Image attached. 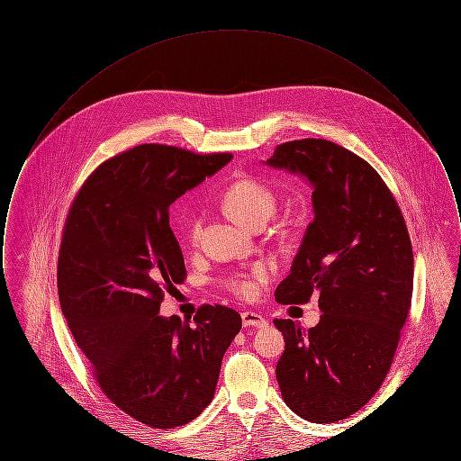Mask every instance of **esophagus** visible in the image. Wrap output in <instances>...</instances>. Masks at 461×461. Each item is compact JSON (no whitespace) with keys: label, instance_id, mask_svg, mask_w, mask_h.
<instances>
[{"label":"esophagus","instance_id":"esophagus-1","mask_svg":"<svg viewBox=\"0 0 461 461\" xmlns=\"http://www.w3.org/2000/svg\"><path fill=\"white\" fill-rule=\"evenodd\" d=\"M241 321L245 327H266L267 321L266 318L261 316L259 312H254V311H243L241 312Z\"/></svg>","mask_w":461,"mask_h":461}]
</instances>
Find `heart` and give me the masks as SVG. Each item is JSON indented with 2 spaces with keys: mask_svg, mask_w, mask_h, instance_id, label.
Listing matches in <instances>:
<instances>
[{
  "mask_svg": "<svg viewBox=\"0 0 461 461\" xmlns=\"http://www.w3.org/2000/svg\"><path fill=\"white\" fill-rule=\"evenodd\" d=\"M224 211L241 224L259 228L269 220L278 205V197L264 181L243 177L233 181L221 195ZM202 231V214H192L186 222V237L195 243ZM273 273L271 264L256 263L249 271L230 276L224 284L241 299H254L259 286L269 280Z\"/></svg>",
  "mask_w": 461,
  "mask_h": 461,
  "instance_id": "heart-1",
  "label": "heart"
}]
</instances>
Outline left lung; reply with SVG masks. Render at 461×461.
<instances>
[{
	"mask_svg": "<svg viewBox=\"0 0 461 461\" xmlns=\"http://www.w3.org/2000/svg\"><path fill=\"white\" fill-rule=\"evenodd\" d=\"M266 164L306 176L314 188V220L275 299L306 304L318 294L323 311L307 331L273 321L285 339L276 380L294 413L339 421L361 410L391 370L411 307V240L389 186L351 150L294 140Z\"/></svg>",
	"mask_w": 461,
	"mask_h": 461,
	"instance_id": "left-lung-1",
	"label": "left lung"
}]
</instances>
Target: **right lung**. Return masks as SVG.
<instances>
[{"mask_svg":"<svg viewBox=\"0 0 461 461\" xmlns=\"http://www.w3.org/2000/svg\"><path fill=\"white\" fill-rule=\"evenodd\" d=\"M231 157L138 145L102 162L67 214L57 266L67 325L102 393L154 429L202 413L241 329L221 304L198 307L194 321L158 316L164 292L186 278L169 205Z\"/></svg>","mask_w":461,"mask_h":461,"instance_id":"add662e5","label":"right lung"}]
</instances>
